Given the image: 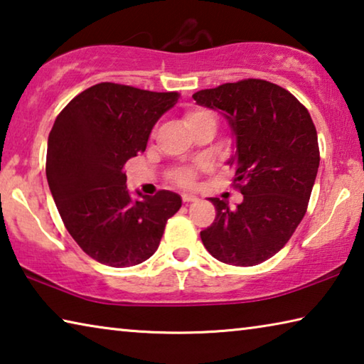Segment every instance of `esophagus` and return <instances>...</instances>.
Masks as SVG:
<instances>
[{
  "label": "esophagus",
  "instance_id": "1",
  "mask_svg": "<svg viewBox=\"0 0 364 364\" xmlns=\"http://www.w3.org/2000/svg\"><path fill=\"white\" fill-rule=\"evenodd\" d=\"M196 200H197L196 194H191V193L183 194V202H186V204H189V202H196Z\"/></svg>",
  "mask_w": 364,
  "mask_h": 364
}]
</instances>
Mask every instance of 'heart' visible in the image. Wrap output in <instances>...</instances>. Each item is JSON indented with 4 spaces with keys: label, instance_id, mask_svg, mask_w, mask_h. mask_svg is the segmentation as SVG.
<instances>
[{
    "label": "heart",
    "instance_id": "obj_1",
    "mask_svg": "<svg viewBox=\"0 0 364 364\" xmlns=\"http://www.w3.org/2000/svg\"><path fill=\"white\" fill-rule=\"evenodd\" d=\"M202 117H210V114L205 112V110H200V109L189 110V112L186 114V123L194 122L197 119H202ZM194 176H196L194 171L191 168H181L175 173V180H176V183H180L181 186H191L194 181Z\"/></svg>",
    "mask_w": 364,
    "mask_h": 364
}]
</instances>
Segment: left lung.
<instances>
[{"label": "left lung", "mask_w": 364, "mask_h": 364, "mask_svg": "<svg viewBox=\"0 0 364 364\" xmlns=\"http://www.w3.org/2000/svg\"><path fill=\"white\" fill-rule=\"evenodd\" d=\"M193 97L226 119L234 138L226 164L244 196L236 208L210 197L217 218L200 239L217 260L254 267L278 254L304 218L319 167L316 128L287 90L264 80L225 83Z\"/></svg>", "instance_id": "8db88e82"}]
</instances>
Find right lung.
Instances as JSON below:
<instances>
[{
    "label": "right lung",
    "instance_id": "right-lung-1",
    "mask_svg": "<svg viewBox=\"0 0 364 364\" xmlns=\"http://www.w3.org/2000/svg\"><path fill=\"white\" fill-rule=\"evenodd\" d=\"M178 93L97 83L73 97L48 138L46 178L67 231L85 254L127 268L157 250L181 196L159 191L132 197L123 165L143 152Z\"/></svg>",
    "mask_w": 364,
    "mask_h": 364
}]
</instances>
